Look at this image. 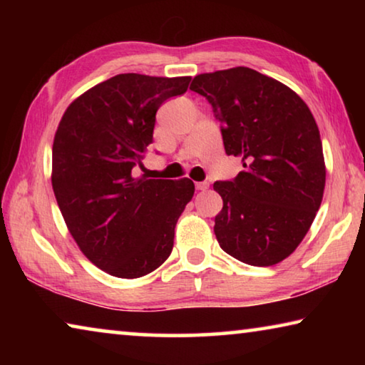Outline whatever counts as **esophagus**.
<instances>
[{"label":"esophagus","mask_w":365,"mask_h":365,"mask_svg":"<svg viewBox=\"0 0 365 365\" xmlns=\"http://www.w3.org/2000/svg\"><path fill=\"white\" fill-rule=\"evenodd\" d=\"M195 187H196V190H206L209 187V183L207 182H196Z\"/></svg>","instance_id":"34e87169"}]
</instances>
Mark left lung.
Returning a JSON list of instances; mask_svg holds the SVG:
<instances>
[{"mask_svg":"<svg viewBox=\"0 0 365 365\" xmlns=\"http://www.w3.org/2000/svg\"><path fill=\"white\" fill-rule=\"evenodd\" d=\"M190 90L212 104L228 156L245 170L215 182L224 206L215 238L227 255L267 267L298 248L325 188V159L307 104L279 80L250 67L200 73Z\"/></svg>","mask_w":365,"mask_h":365,"instance_id":"left-lung-1","label":"left lung"}]
</instances>
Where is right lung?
I'll return each instance as SVG.
<instances>
[{"instance_id":"right-lung-1","label":"right lung","mask_w":365,"mask_h":365,"mask_svg":"<svg viewBox=\"0 0 365 365\" xmlns=\"http://www.w3.org/2000/svg\"><path fill=\"white\" fill-rule=\"evenodd\" d=\"M191 77L119 73L76 98L53 141L51 183L80 251L119 279H138L170 256L174 228L195 193L190 178L135 177L160 104Z\"/></svg>"}]
</instances>
